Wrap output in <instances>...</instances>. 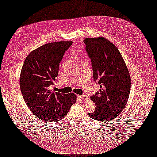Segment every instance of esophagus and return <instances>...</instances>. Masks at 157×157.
Wrapping results in <instances>:
<instances>
[{"label":"esophagus","mask_w":157,"mask_h":157,"mask_svg":"<svg viewBox=\"0 0 157 157\" xmlns=\"http://www.w3.org/2000/svg\"><path fill=\"white\" fill-rule=\"evenodd\" d=\"M78 98L81 100H87V97L85 95H78Z\"/></svg>","instance_id":"34e87169"}]
</instances>
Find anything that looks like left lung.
Here are the masks:
<instances>
[{
  "label": "left lung",
  "mask_w": 157,
  "mask_h": 157,
  "mask_svg": "<svg viewBox=\"0 0 157 157\" xmlns=\"http://www.w3.org/2000/svg\"><path fill=\"white\" fill-rule=\"evenodd\" d=\"M85 51L91 59L94 80L100 85L91 99L95 104L91 119L109 121L124 109L129 98L131 78L127 67L119 49L103 37L84 40Z\"/></svg>",
  "instance_id": "obj_1"
}]
</instances>
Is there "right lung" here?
I'll list each match as a JSON object with an SVG mask.
<instances>
[{
    "instance_id": "add662e5",
    "label": "right lung",
    "mask_w": 157,
    "mask_h": 157,
    "mask_svg": "<svg viewBox=\"0 0 157 157\" xmlns=\"http://www.w3.org/2000/svg\"><path fill=\"white\" fill-rule=\"evenodd\" d=\"M72 41L50 43L33 51L25 58L20 84L24 100L38 119L55 122L62 119L76 102V95L52 91L59 63Z\"/></svg>"
}]
</instances>
